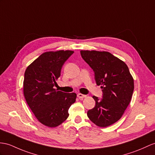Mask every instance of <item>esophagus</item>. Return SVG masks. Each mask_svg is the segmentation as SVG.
Listing matches in <instances>:
<instances>
[{"label":"esophagus","mask_w":155,"mask_h":155,"mask_svg":"<svg viewBox=\"0 0 155 155\" xmlns=\"http://www.w3.org/2000/svg\"><path fill=\"white\" fill-rule=\"evenodd\" d=\"M87 96L85 95H83V94H81V93H78V97L79 98V99H83V98L84 97H86Z\"/></svg>","instance_id":"esophagus-1"}]
</instances>
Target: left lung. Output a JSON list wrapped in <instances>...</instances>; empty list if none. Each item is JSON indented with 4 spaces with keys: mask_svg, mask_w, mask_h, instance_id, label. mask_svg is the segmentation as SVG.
Listing matches in <instances>:
<instances>
[{
    "mask_svg": "<svg viewBox=\"0 0 155 155\" xmlns=\"http://www.w3.org/2000/svg\"><path fill=\"white\" fill-rule=\"evenodd\" d=\"M82 58L95 74L97 85H101L103 99L93 96L95 106L87 116L97 126L104 127L121 118L129 105L134 89V79L125 62L108 52L81 51Z\"/></svg>",
    "mask_w": 155,
    "mask_h": 155,
    "instance_id": "left-lung-1",
    "label": "left lung"
}]
</instances>
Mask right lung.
Instances as JSON below:
<instances>
[{"instance_id":"1","label":"right lung","mask_w":155,"mask_h":155,"mask_svg":"<svg viewBox=\"0 0 155 155\" xmlns=\"http://www.w3.org/2000/svg\"><path fill=\"white\" fill-rule=\"evenodd\" d=\"M73 53L71 51L44 52L25 71V101L37 119L46 126L54 127L64 122L76 99L75 93H66L54 89L63 64Z\"/></svg>"}]
</instances>
